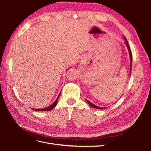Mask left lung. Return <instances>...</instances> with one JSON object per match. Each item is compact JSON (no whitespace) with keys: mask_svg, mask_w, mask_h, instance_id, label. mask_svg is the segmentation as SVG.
<instances>
[{"mask_svg":"<svg viewBox=\"0 0 151 151\" xmlns=\"http://www.w3.org/2000/svg\"><path fill=\"white\" fill-rule=\"evenodd\" d=\"M123 38H124V40H125V43L126 46H127V47L128 50H129V55H130V73H131V70H132V52H131V50H130V47H129V43H128L127 40L126 38L124 36H123ZM86 101L88 102V103L89 104V106H90L91 107H92V108H95V109H104V108H103V107H99V106H96V105L94 104L93 103H92L91 102H90L89 101H88V99H86Z\"/></svg>","mask_w":151,"mask_h":151,"instance_id":"1","label":"left lung"}]
</instances>
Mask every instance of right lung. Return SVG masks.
I'll use <instances>...</instances> for the list:
<instances>
[{
    "mask_svg": "<svg viewBox=\"0 0 151 151\" xmlns=\"http://www.w3.org/2000/svg\"><path fill=\"white\" fill-rule=\"evenodd\" d=\"M60 94H61V92L59 93L57 98L56 99L55 101H54V103H52L51 105H50V106H48V107L44 108H42V109H34V108H31V109H33V110H35V111H50V110H51V109L54 108V107L57 105V102H58V98H59V96H60Z\"/></svg>",
    "mask_w": 151,
    "mask_h": 151,
    "instance_id": "add662e5",
    "label": "right lung"
}]
</instances>
